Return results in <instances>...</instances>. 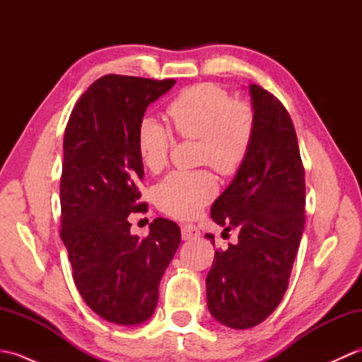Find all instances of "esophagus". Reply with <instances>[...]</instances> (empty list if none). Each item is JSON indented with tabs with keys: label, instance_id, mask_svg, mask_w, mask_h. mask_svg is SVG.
I'll return each mask as SVG.
<instances>
[{
	"label": "esophagus",
	"instance_id": "34e87169",
	"mask_svg": "<svg viewBox=\"0 0 362 362\" xmlns=\"http://www.w3.org/2000/svg\"><path fill=\"white\" fill-rule=\"evenodd\" d=\"M199 235H201V232H199V228L193 224H187L182 227V240H194V238H197Z\"/></svg>",
	"mask_w": 362,
	"mask_h": 362
}]
</instances>
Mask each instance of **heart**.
<instances>
[{"instance_id":"heart-1","label":"heart","mask_w":362,"mask_h":362,"mask_svg":"<svg viewBox=\"0 0 362 362\" xmlns=\"http://www.w3.org/2000/svg\"><path fill=\"white\" fill-rule=\"evenodd\" d=\"M177 135L199 140L197 160L210 165L222 175H235L247 160L257 117L253 107L236 101L226 88L211 82L196 83L171 99L166 107ZM173 134L152 117L138 122L136 149L143 165L152 173L163 169L169 160ZM218 191V183L209 169L174 171L153 189V199L161 211L187 219L209 204Z\"/></svg>"}]
</instances>
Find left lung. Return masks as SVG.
<instances>
[{"label": "left lung", "instance_id": "left-lung-1", "mask_svg": "<svg viewBox=\"0 0 362 362\" xmlns=\"http://www.w3.org/2000/svg\"><path fill=\"white\" fill-rule=\"evenodd\" d=\"M249 88L257 117L252 149L211 206L216 224L238 230V243L216 250L206 275L211 316L236 329L261 324L279 306L305 227V168L294 124L272 93L257 83Z\"/></svg>", "mask_w": 362, "mask_h": 362}]
</instances>
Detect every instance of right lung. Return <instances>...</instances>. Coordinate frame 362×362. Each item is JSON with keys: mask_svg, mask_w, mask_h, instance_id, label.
<instances>
[{"mask_svg": "<svg viewBox=\"0 0 362 362\" xmlns=\"http://www.w3.org/2000/svg\"><path fill=\"white\" fill-rule=\"evenodd\" d=\"M174 83L105 74L79 98L65 127L60 238L83 302L118 325L152 316L160 280L180 244L173 221L153 219L149 235L140 238L127 219L148 210L138 188L144 175L138 122Z\"/></svg>", "mask_w": 362, "mask_h": 362, "instance_id": "add662e5", "label": "right lung"}]
</instances>
